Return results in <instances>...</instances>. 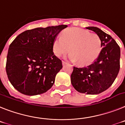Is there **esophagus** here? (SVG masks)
I'll use <instances>...</instances> for the list:
<instances>
[{"mask_svg":"<svg viewBox=\"0 0 125 125\" xmlns=\"http://www.w3.org/2000/svg\"><path fill=\"white\" fill-rule=\"evenodd\" d=\"M67 63L65 62H64V61H62V65H63V66H65V64Z\"/></svg>","mask_w":125,"mask_h":125,"instance_id":"1","label":"esophagus"}]
</instances>
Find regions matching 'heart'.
Segmentation results:
<instances>
[{
  "label": "heart",
  "instance_id": "b5f03b06",
  "mask_svg": "<svg viewBox=\"0 0 125 125\" xmlns=\"http://www.w3.org/2000/svg\"><path fill=\"white\" fill-rule=\"evenodd\" d=\"M53 52L60 57L70 50L68 58L77 61L80 65H87L98 57L102 50V42L97 34L79 28H70L58 36L53 43Z\"/></svg>",
  "mask_w": 125,
  "mask_h": 125
}]
</instances>
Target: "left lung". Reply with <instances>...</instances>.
<instances>
[{"label":"left lung","instance_id":"8db88e82","mask_svg":"<svg viewBox=\"0 0 125 125\" xmlns=\"http://www.w3.org/2000/svg\"><path fill=\"white\" fill-rule=\"evenodd\" d=\"M100 37L102 50L95 61L87 67H73L71 83L76 91L97 94L108 89L116 78L120 68V48L109 34L96 27L85 28Z\"/></svg>","mask_w":125,"mask_h":125}]
</instances>
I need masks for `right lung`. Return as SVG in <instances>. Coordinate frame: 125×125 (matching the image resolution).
I'll list each match as a JSON object with an SVG mask.
<instances>
[{
  "mask_svg": "<svg viewBox=\"0 0 125 125\" xmlns=\"http://www.w3.org/2000/svg\"><path fill=\"white\" fill-rule=\"evenodd\" d=\"M67 25L37 28L24 31L10 44L6 72L13 87L22 94L35 95L53 86L62 68V60L54 55L53 43Z\"/></svg>",
  "mask_w": 125,
  "mask_h": 125,
  "instance_id": "add662e5",
  "label": "right lung"
}]
</instances>
